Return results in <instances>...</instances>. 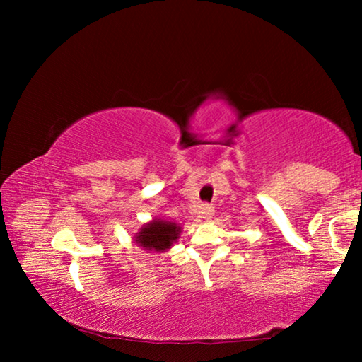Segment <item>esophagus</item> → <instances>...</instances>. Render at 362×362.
Wrapping results in <instances>:
<instances>
[{"instance_id": "esophagus-1", "label": "esophagus", "mask_w": 362, "mask_h": 362, "mask_svg": "<svg viewBox=\"0 0 362 362\" xmlns=\"http://www.w3.org/2000/svg\"><path fill=\"white\" fill-rule=\"evenodd\" d=\"M212 216H214V207L209 204H203V207H201V217L211 218Z\"/></svg>"}]
</instances>
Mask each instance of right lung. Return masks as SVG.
Returning <instances> with one entry per match:
<instances>
[{
  "mask_svg": "<svg viewBox=\"0 0 362 362\" xmlns=\"http://www.w3.org/2000/svg\"><path fill=\"white\" fill-rule=\"evenodd\" d=\"M179 233L180 228L175 223L156 218L139 231L136 241L145 249L161 252L173 246V243L179 238Z\"/></svg>",
  "mask_w": 362,
  "mask_h": 362,
  "instance_id": "1",
  "label": "right lung"
}]
</instances>
